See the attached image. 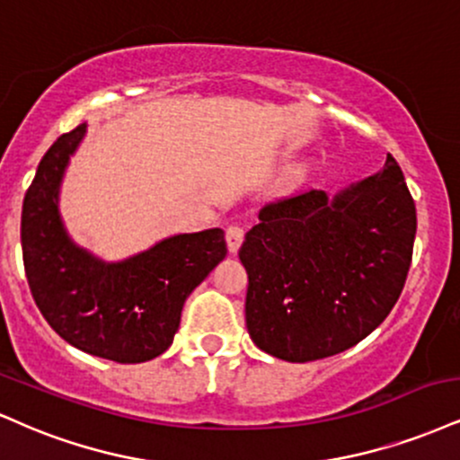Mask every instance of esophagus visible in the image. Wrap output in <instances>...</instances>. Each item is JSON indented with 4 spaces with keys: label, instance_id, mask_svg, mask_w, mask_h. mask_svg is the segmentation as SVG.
I'll list each match as a JSON object with an SVG mask.
<instances>
[{
    "label": "esophagus",
    "instance_id": "obj_1",
    "mask_svg": "<svg viewBox=\"0 0 460 460\" xmlns=\"http://www.w3.org/2000/svg\"><path fill=\"white\" fill-rule=\"evenodd\" d=\"M226 246H229V252L240 251L242 242H244V229L240 225H229L226 226Z\"/></svg>",
    "mask_w": 460,
    "mask_h": 460
}]
</instances>
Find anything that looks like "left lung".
I'll use <instances>...</instances> for the list:
<instances>
[{
    "instance_id": "8db88e82",
    "label": "left lung",
    "mask_w": 460,
    "mask_h": 460,
    "mask_svg": "<svg viewBox=\"0 0 460 460\" xmlns=\"http://www.w3.org/2000/svg\"><path fill=\"white\" fill-rule=\"evenodd\" d=\"M413 240L416 203L390 154L332 199L304 190L263 206L240 248L252 342L287 362L358 345L394 308Z\"/></svg>"
}]
</instances>
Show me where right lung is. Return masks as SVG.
I'll return each mask as SVG.
<instances>
[{
  "mask_svg": "<svg viewBox=\"0 0 460 460\" xmlns=\"http://www.w3.org/2000/svg\"><path fill=\"white\" fill-rule=\"evenodd\" d=\"M85 128L76 126L49 147L25 192L27 283L42 317L72 347L119 364L147 362L169 349L186 297L225 259V231L167 237L118 263L76 246L59 216V186Z\"/></svg>",
  "mask_w": 460,
  "mask_h": 460,
  "instance_id": "add662e5",
  "label": "right lung"
}]
</instances>
